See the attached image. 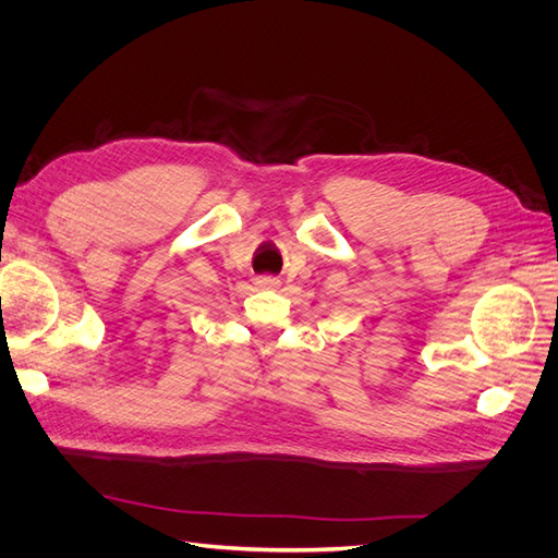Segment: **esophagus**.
<instances>
[{"mask_svg": "<svg viewBox=\"0 0 558 558\" xmlns=\"http://www.w3.org/2000/svg\"><path fill=\"white\" fill-rule=\"evenodd\" d=\"M258 286H263V289H277L279 279H277V277H260V279H258Z\"/></svg>", "mask_w": 558, "mask_h": 558, "instance_id": "esophagus-1", "label": "esophagus"}]
</instances>
